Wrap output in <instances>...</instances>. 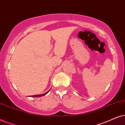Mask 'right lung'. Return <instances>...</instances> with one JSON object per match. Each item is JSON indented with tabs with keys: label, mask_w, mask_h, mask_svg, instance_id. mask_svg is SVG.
I'll use <instances>...</instances> for the list:
<instances>
[{
	"label": "right lung",
	"mask_w": 125,
	"mask_h": 125,
	"mask_svg": "<svg viewBox=\"0 0 125 125\" xmlns=\"http://www.w3.org/2000/svg\"><path fill=\"white\" fill-rule=\"evenodd\" d=\"M50 90H49V91ZM49 91H47V93H44V94H40V95H33V96H34V97H39V96H43V95H46V94H47V93L49 92Z\"/></svg>",
	"instance_id": "obj_1"
}]
</instances>
